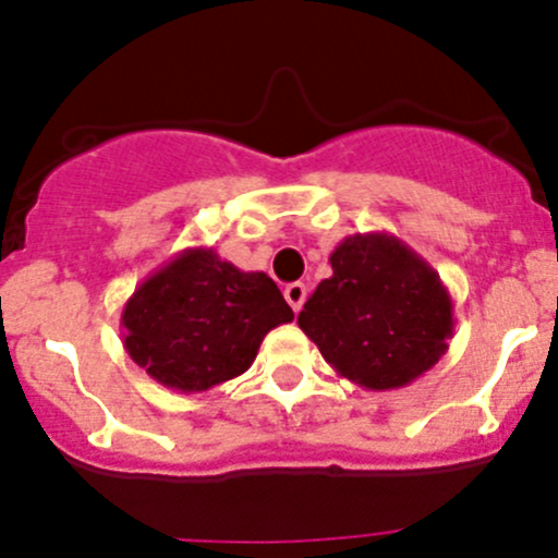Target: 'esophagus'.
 I'll return each instance as SVG.
<instances>
[{
	"mask_svg": "<svg viewBox=\"0 0 558 558\" xmlns=\"http://www.w3.org/2000/svg\"><path fill=\"white\" fill-rule=\"evenodd\" d=\"M283 296H286V302H289V305H291V311L300 313L302 305H305V300H307L305 283H289V286H286Z\"/></svg>",
	"mask_w": 558,
	"mask_h": 558,
	"instance_id": "34e87169",
	"label": "esophagus"
}]
</instances>
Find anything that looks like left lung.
I'll list each match as a JSON object with an SVG mask.
<instances>
[{
  "label": "left lung",
  "mask_w": 558,
  "mask_h": 558,
  "mask_svg": "<svg viewBox=\"0 0 558 558\" xmlns=\"http://www.w3.org/2000/svg\"><path fill=\"white\" fill-rule=\"evenodd\" d=\"M329 264L331 278L307 296L296 324L340 378L386 391L440 362L453 335V302L413 247L388 232L353 234Z\"/></svg>",
  "instance_id": "obj_1"
}]
</instances>
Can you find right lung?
Masks as SVG:
<instances>
[{
    "mask_svg": "<svg viewBox=\"0 0 558 558\" xmlns=\"http://www.w3.org/2000/svg\"><path fill=\"white\" fill-rule=\"evenodd\" d=\"M294 320L275 280L185 247L134 289L123 348L156 384L194 393L243 375L269 329Z\"/></svg>",
    "mask_w": 558,
    "mask_h": 558,
    "instance_id": "right-lung-1",
    "label": "right lung"
}]
</instances>
